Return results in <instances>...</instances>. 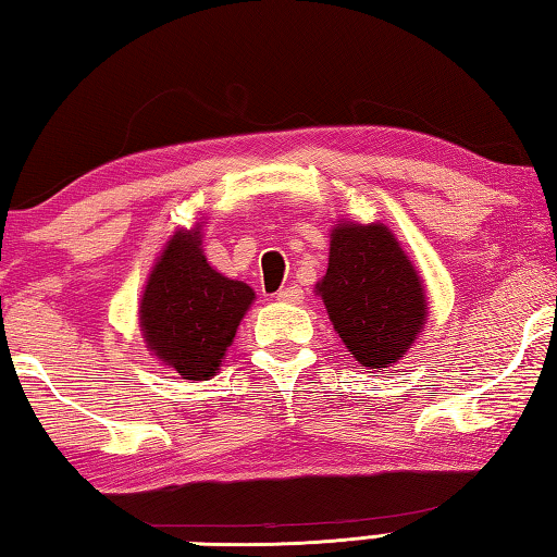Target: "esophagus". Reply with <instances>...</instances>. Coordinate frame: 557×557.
Segmentation results:
<instances>
[{
    "label": "esophagus",
    "mask_w": 557,
    "mask_h": 557,
    "mask_svg": "<svg viewBox=\"0 0 557 557\" xmlns=\"http://www.w3.org/2000/svg\"><path fill=\"white\" fill-rule=\"evenodd\" d=\"M275 297L280 301H292V305H297V301L305 299V289L297 287V285H289V287H282Z\"/></svg>",
    "instance_id": "esophagus-1"
}]
</instances>
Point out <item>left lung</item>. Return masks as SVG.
<instances>
[{
  "instance_id": "obj_1",
  "label": "left lung",
  "mask_w": 557,
  "mask_h": 557,
  "mask_svg": "<svg viewBox=\"0 0 557 557\" xmlns=\"http://www.w3.org/2000/svg\"><path fill=\"white\" fill-rule=\"evenodd\" d=\"M319 295L352 358L370 370L397 362L426 321L417 270L382 224L336 226Z\"/></svg>"
}]
</instances>
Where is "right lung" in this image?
Instances as JSON below:
<instances>
[{
    "label": "right lung",
    "instance_id": "add662e5",
    "mask_svg": "<svg viewBox=\"0 0 557 557\" xmlns=\"http://www.w3.org/2000/svg\"><path fill=\"white\" fill-rule=\"evenodd\" d=\"M197 234L170 240L140 299V326L150 350L185 380L214 375L256 299L244 282L209 265Z\"/></svg>",
    "mask_w": 557,
    "mask_h": 557
}]
</instances>
